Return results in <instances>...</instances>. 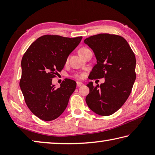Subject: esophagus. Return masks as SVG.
<instances>
[{
  "mask_svg": "<svg viewBox=\"0 0 155 155\" xmlns=\"http://www.w3.org/2000/svg\"><path fill=\"white\" fill-rule=\"evenodd\" d=\"M77 85L78 87H80V86L83 85V83H81V82H77Z\"/></svg>",
  "mask_w": 155,
  "mask_h": 155,
  "instance_id": "obj_1",
  "label": "esophagus"
}]
</instances>
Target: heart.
<instances>
[{"label": "heart", "instance_id": "heart-1", "mask_svg": "<svg viewBox=\"0 0 155 155\" xmlns=\"http://www.w3.org/2000/svg\"><path fill=\"white\" fill-rule=\"evenodd\" d=\"M86 49H87V48H81L79 51H78V52H82L83 51H85V50H86ZM83 77H84V74H82V73H81V74H77L75 75V77L77 78H82Z\"/></svg>", "mask_w": 155, "mask_h": 155}]
</instances>
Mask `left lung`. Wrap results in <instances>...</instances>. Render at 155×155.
Listing matches in <instances>:
<instances>
[{
  "mask_svg": "<svg viewBox=\"0 0 155 155\" xmlns=\"http://www.w3.org/2000/svg\"><path fill=\"white\" fill-rule=\"evenodd\" d=\"M96 59L89 78H104V83L94 86L89 82L90 93L85 101L91 111L107 116L120 109L129 96L136 78L135 54L121 36L101 33L84 40Z\"/></svg>",
  "mask_w": 155,
  "mask_h": 155,
  "instance_id": "left-lung-1",
  "label": "left lung"
}]
</instances>
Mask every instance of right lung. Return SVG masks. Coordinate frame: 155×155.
I'll use <instances>...</instances> for the list:
<instances>
[{"mask_svg": "<svg viewBox=\"0 0 155 155\" xmlns=\"http://www.w3.org/2000/svg\"><path fill=\"white\" fill-rule=\"evenodd\" d=\"M82 38L43 35L37 39L23 55L20 87L28 109L40 119L51 121L66 109L77 83L66 78L60 87L56 88L52 78L61 71L69 54Z\"/></svg>", "mask_w": 155, "mask_h": 155, "instance_id": "right-lung-1", "label": "right lung"}]
</instances>
